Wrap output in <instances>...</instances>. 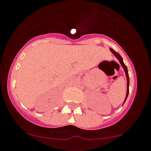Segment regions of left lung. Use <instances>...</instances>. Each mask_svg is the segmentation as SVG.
<instances>
[{
	"label": "left lung",
	"instance_id": "left-lung-1",
	"mask_svg": "<svg viewBox=\"0 0 151 151\" xmlns=\"http://www.w3.org/2000/svg\"><path fill=\"white\" fill-rule=\"evenodd\" d=\"M110 50H111V52H112L113 55H114V56L116 57V58H117V60H119V62L120 63L121 65H122V68H123V69H124V71H125V75H126V79H127V93H126V96H125V100H124V102H123V104H124L125 102V101H126L127 98H128V93H129V83H130V80H129V75H128V68H127V66L125 65V63H124L123 60H122V58L120 56V55H119V53H117V52H115V51L114 50V49H110ZM123 104H122V105H123Z\"/></svg>",
	"mask_w": 151,
	"mask_h": 151
}]
</instances>
